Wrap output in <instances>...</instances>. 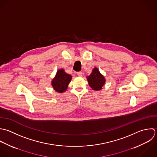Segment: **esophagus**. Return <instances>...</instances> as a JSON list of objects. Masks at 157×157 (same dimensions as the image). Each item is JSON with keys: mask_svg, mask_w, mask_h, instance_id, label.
I'll use <instances>...</instances> for the list:
<instances>
[{"mask_svg": "<svg viewBox=\"0 0 157 157\" xmlns=\"http://www.w3.org/2000/svg\"><path fill=\"white\" fill-rule=\"evenodd\" d=\"M76 75H77L78 76H82V73L81 71H78V72H76Z\"/></svg>", "mask_w": 157, "mask_h": 157, "instance_id": "1", "label": "esophagus"}]
</instances>
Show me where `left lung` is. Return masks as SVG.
<instances>
[{
  "mask_svg": "<svg viewBox=\"0 0 157 157\" xmlns=\"http://www.w3.org/2000/svg\"><path fill=\"white\" fill-rule=\"evenodd\" d=\"M90 87L94 90H100L105 83V78L100 73L98 69L95 67L92 73L87 77Z\"/></svg>",
  "mask_w": 157,
  "mask_h": 157,
  "instance_id": "left-lung-1",
  "label": "left lung"
}]
</instances>
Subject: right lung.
Instances as JSON below:
<instances>
[{
    "label": "right lung",
    "mask_w": 157,
    "mask_h": 157,
    "mask_svg": "<svg viewBox=\"0 0 157 157\" xmlns=\"http://www.w3.org/2000/svg\"><path fill=\"white\" fill-rule=\"evenodd\" d=\"M71 78V76L66 73L63 69H60L57 71L54 78L52 80L51 84L56 92L62 93L67 89Z\"/></svg>",
    "instance_id": "1"
}]
</instances>
